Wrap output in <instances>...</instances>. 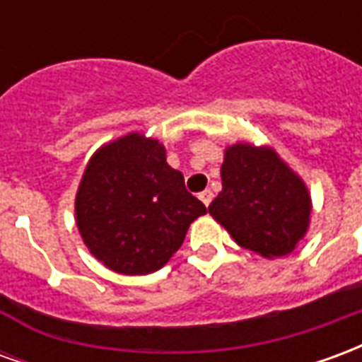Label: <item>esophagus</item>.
Wrapping results in <instances>:
<instances>
[{
	"mask_svg": "<svg viewBox=\"0 0 362 362\" xmlns=\"http://www.w3.org/2000/svg\"><path fill=\"white\" fill-rule=\"evenodd\" d=\"M199 199H202L205 205L211 204V202H213V192H211V189H204V192L199 194Z\"/></svg>",
	"mask_w": 362,
	"mask_h": 362,
	"instance_id": "esophagus-1",
	"label": "esophagus"
}]
</instances>
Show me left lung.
Here are the masks:
<instances>
[{
	"mask_svg": "<svg viewBox=\"0 0 362 362\" xmlns=\"http://www.w3.org/2000/svg\"><path fill=\"white\" fill-rule=\"evenodd\" d=\"M223 192L209 213L238 246L279 258L295 250L308 228L310 196L303 180L272 149L236 143L221 166Z\"/></svg>",
	"mask_w": 362,
	"mask_h": 362,
	"instance_id": "obj_1",
	"label": "left lung"
}]
</instances>
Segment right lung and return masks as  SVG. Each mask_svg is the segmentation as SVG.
<instances>
[{
  "instance_id": "obj_1",
  "label": "right lung",
  "mask_w": 362,
  "mask_h": 362,
  "mask_svg": "<svg viewBox=\"0 0 362 362\" xmlns=\"http://www.w3.org/2000/svg\"><path fill=\"white\" fill-rule=\"evenodd\" d=\"M207 213L166 163L165 147L132 134L96 151L75 199L87 248L112 272L145 275L165 266L192 221Z\"/></svg>"
}]
</instances>
